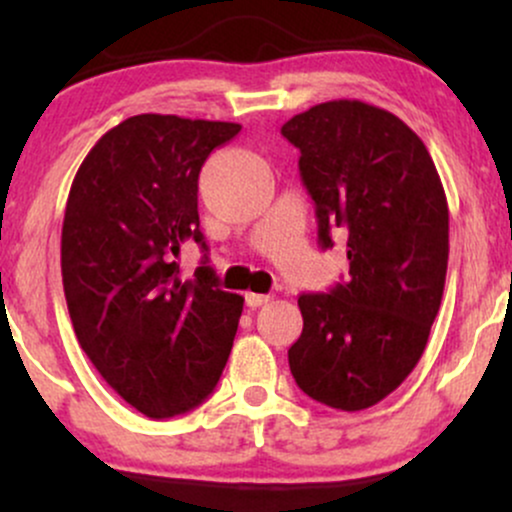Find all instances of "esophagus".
<instances>
[{
	"instance_id": "esophagus-1",
	"label": "esophagus",
	"mask_w": 512,
	"mask_h": 512,
	"mask_svg": "<svg viewBox=\"0 0 512 512\" xmlns=\"http://www.w3.org/2000/svg\"><path fill=\"white\" fill-rule=\"evenodd\" d=\"M269 301V296H262V293H245V305H248V308H260V305H264Z\"/></svg>"
}]
</instances>
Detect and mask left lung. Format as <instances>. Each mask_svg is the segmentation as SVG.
<instances>
[{
  "instance_id": "8db88e82",
  "label": "left lung",
  "mask_w": 512,
  "mask_h": 512,
  "mask_svg": "<svg viewBox=\"0 0 512 512\" xmlns=\"http://www.w3.org/2000/svg\"><path fill=\"white\" fill-rule=\"evenodd\" d=\"M301 151L317 243L346 245L349 274L301 293L289 349L296 385L332 409L361 411L395 392L424 354L448 272V199L428 149L399 117L330 101L281 127Z\"/></svg>"
}]
</instances>
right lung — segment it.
Masks as SVG:
<instances>
[{"mask_svg":"<svg viewBox=\"0 0 512 512\" xmlns=\"http://www.w3.org/2000/svg\"><path fill=\"white\" fill-rule=\"evenodd\" d=\"M236 122L134 115L105 132L72 182L62 284L81 349L113 390L151 419L202 404L221 378L243 298L207 264L180 279L187 240L207 252L199 170Z\"/></svg>","mask_w":512,"mask_h":512,"instance_id":"1","label":"right lung"}]
</instances>
